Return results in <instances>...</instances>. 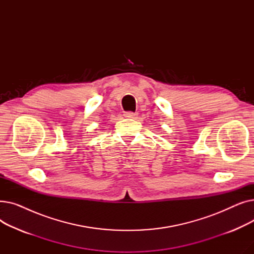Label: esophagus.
Wrapping results in <instances>:
<instances>
[{
  "label": "esophagus",
  "instance_id": "34e87169",
  "mask_svg": "<svg viewBox=\"0 0 254 254\" xmlns=\"http://www.w3.org/2000/svg\"><path fill=\"white\" fill-rule=\"evenodd\" d=\"M137 116H138V113H136V112L127 111V112H126V113H125V117H127V118H131V119H134V118H136Z\"/></svg>",
  "mask_w": 254,
  "mask_h": 254
}]
</instances>
